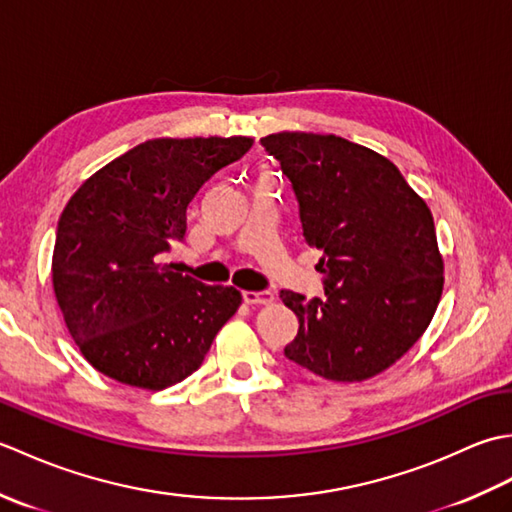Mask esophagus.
<instances>
[{"label":"esophagus","instance_id":"34e87169","mask_svg":"<svg viewBox=\"0 0 512 512\" xmlns=\"http://www.w3.org/2000/svg\"><path fill=\"white\" fill-rule=\"evenodd\" d=\"M244 301L248 303V306H270V303L275 301V295H273V292H268V290H262V292L246 290Z\"/></svg>","mask_w":512,"mask_h":512}]
</instances>
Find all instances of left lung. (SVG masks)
<instances>
[{"label": "left lung", "mask_w": 512, "mask_h": 512, "mask_svg": "<svg viewBox=\"0 0 512 512\" xmlns=\"http://www.w3.org/2000/svg\"><path fill=\"white\" fill-rule=\"evenodd\" d=\"M259 143L299 200L323 257L325 299L281 290L299 330L284 354L334 383H363L405 356L436 314L444 259L427 202L394 162L334 134L277 132Z\"/></svg>", "instance_id": "obj_1"}]
</instances>
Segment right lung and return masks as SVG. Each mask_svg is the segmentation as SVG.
Here are the masks:
<instances>
[{
    "label": "right lung",
    "mask_w": 512,
    "mask_h": 512,
    "mask_svg": "<svg viewBox=\"0 0 512 512\" xmlns=\"http://www.w3.org/2000/svg\"><path fill=\"white\" fill-rule=\"evenodd\" d=\"M248 136L154 138L107 162L65 204L52 253L54 297L94 369L160 391L191 376L242 306L233 286H204L160 262L184 237L187 206Z\"/></svg>",
    "instance_id": "right-lung-1"
}]
</instances>
